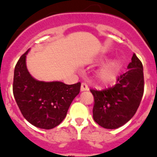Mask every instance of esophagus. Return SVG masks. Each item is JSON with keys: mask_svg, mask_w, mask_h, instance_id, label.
I'll use <instances>...</instances> for the list:
<instances>
[{"mask_svg": "<svg viewBox=\"0 0 157 157\" xmlns=\"http://www.w3.org/2000/svg\"><path fill=\"white\" fill-rule=\"evenodd\" d=\"M88 86L86 83H82L81 84V87H80V91H87L88 90Z\"/></svg>", "mask_w": 157, "mask_h": 157, "instance_id": "esophagus-1", "label": "esophagus"}]
</instances>
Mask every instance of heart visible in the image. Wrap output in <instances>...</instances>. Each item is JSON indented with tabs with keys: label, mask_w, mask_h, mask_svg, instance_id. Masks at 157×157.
<instances>
[{
	"label": "heart",
	"mask_w": 157,
	"mask_h": 157,
	"mask_svg": "<svg viewBox=\"0 0 157 157\" xmlns=\"http://www.w3.org/2000/svg\"><path fill=\"white\" fill-rule=\"evenodd\" d=\"M120 70H121V66L118 62H110L98 72V80L103 84H111L117 77Z\"/></svg>",
	"instance_id": "1"
}]
</instances>
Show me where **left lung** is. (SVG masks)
Instances as JSON below:
<instances>
[{
	"mask_svg": "<svg viewBox=\"0 0 157 157\" xmlns=\"http://www.w3.org/2000/svg\"><path fill=\"white\" fill-rule=\"evenodd\" d=\"M128 70L117 77V84L103 90L90 89L94 96L93 118L106 129L123 126L134 117L144 93L142 62L134 53Z\"/></svg>",
	"mask_w": 157,
	"mask_h": 157,
	"instance_id": "8db88e82",
	"label": "left lung"
}]
</instances>
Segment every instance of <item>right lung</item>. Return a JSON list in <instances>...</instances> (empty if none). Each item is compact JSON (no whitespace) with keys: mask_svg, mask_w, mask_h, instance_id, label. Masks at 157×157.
I'll return each instance as SVG.
<instances>
[{"mask_svg":"<svg viewBox=\"0 0 157 157\" xmlns=\"http://www.w3.org/2000/svg\"><path fill=\"white\" fill-rule=\"evenodd\" d=\"M17 62L14 71L13 94L24 118L36 128L52 129L66 117L70 105L80 90V83L44 82L35 80L26 65L27 52Z\"/></svg>","mask_w":157,"mask_h":157,"instance_id":"add662e5","label":"right lung"}]
</instances>
